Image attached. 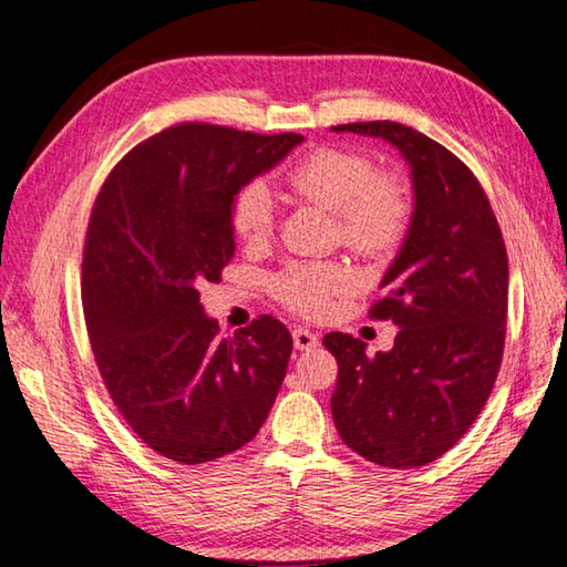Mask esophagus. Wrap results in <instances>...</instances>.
<instances>
[{
	"label": "esophagus",
	"instance_id": "obj_1",
	"mask_svg": "<svg viewBox=\"0 0 567 567\" xmlns=\"http://www.w3.org/2000/svg\"><path fill=\"white\" fill-rule=\"evenodd\" d=\"M292 342L300 352L312 350V348H318V334H315L312 330H307V328H295L292 330Z\"/></svg>",
	"mask_w": 567,
	"mask_h": 567
}]
</instances>
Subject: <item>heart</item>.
<instances>
[{
  "label": "heart",
  "instance_id": "heart-1",
  "mask_svg": "<svg viewBox=\"0 0 567 567\" xmlns=\"http://www.w3.org/2000/svg\"><path fill=\"white\" fill-rule=\"evenodd\" d=\"M285 185L297 199L332 213L340 243L370 260L402 245L412 197L405 182L375 172V162L354 150L320 147L287 169ZM229 227L245 245H262L275 229V199L262 182H249L229 199ZM350 272L334 262H290L272 277V295L290 310L315 318L334 295L348 292Z\"/></svg>",
  "mask_w": 567,
  "mask_h": 567
}]
</instances>
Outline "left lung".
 Returning <instances> with one entry per match:
<instances>
[{"label": "left lung", "mask_w": 567, "mask_h": 567, "mask_svg": "<svg viewBox=\"0 0 567 567\" xmlns=\"http://www.w3.org/2000/svg\"><path fill=\"white\" fill-rule=\"evenodd\" d=\"M390 142L410 165V229L370 318L398 324L390 352L324 334L338 360L332 420L342 443L382 467L447 453L485 408L501 370L507 252L485 189L453 152L398 122L332 127Z\"/></svg>", "instance_id": "obj_1"}]
</instances>
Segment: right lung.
Here are the masks:
<instances>
[{"mask_svg":"<svg viewBox=\"0 0 567 567\" xmlns=\"http://www.w3.org/2000/svg\"><path fill=\"white\" fill-rule=\"evenodd\" d=\"M302 140L175 124L124 155L94 199L82 255L94 360L127 425L175 463L247 445L280 392L290 330L260 315L219 338L197 285L233 260L235 192Z\"/></svg>","mask_w":567,"mask_h":567,"instance_id":"obj_1","label":"right lung"}]
</instances>
